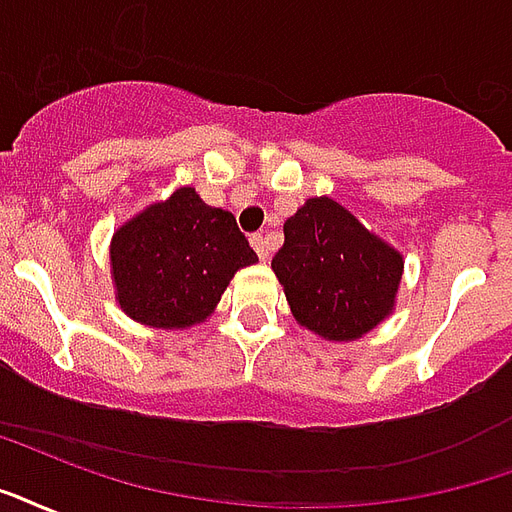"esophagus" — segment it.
<instances>
[{
	"mask_svg": "<svg viewBox=\"0 0 512 512\" xmlns=\"http://www.w3.org/2000/svg\"><path fill=\"white\" fill-rule=\"evenodd\" d=\"M249 244H252V249H255L257 255H260V260H268V236H263V233H255L252 239H249Z\"/></svg>",
	"mask_w": 512,
	"mask_h": 512,
	"instance_id": "1",
	"label": "esophagus"
}]
</instances>
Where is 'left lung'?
<instances>
[{"instance_id": "1", "label": "left lung", "mask_w": 512, "mask_h": 512, "mask_svg": "<svg viewBox=\"0 0 512 512\" xmlns=\"http://www.w3.org/2000/svg\"><path fill=\"white\" fill-rule=\"evenodd\" d=\"M271 268L300 327L349 343L392 317L405 260L349 209L317 195L287 217Z\"/></svg>"}]
</instances>
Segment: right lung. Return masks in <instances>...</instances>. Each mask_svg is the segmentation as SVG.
<instances>
[{
	"label": "right lung",
	"mask_w": 512,
	"mask_h": 512,
	"mask_svg": "<svg viewBox=\"0 0 512 512\" xmlns=\"http://www.w3.org/2000/svg\"><path fill=\"white\" fill-rule=\"evenodd\" d=\"M257 263L236 217L179 187L112 233L109 271L120 311L155 330L212 317L236 271Z\"/></svg>",
	"instance_id": "add662e5"
}]
</instances>
